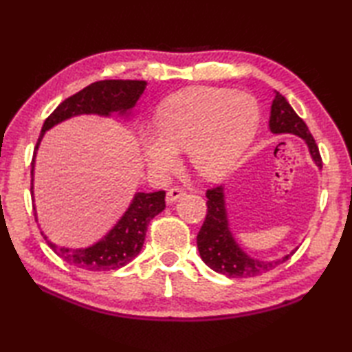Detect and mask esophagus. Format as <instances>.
<instances>
[{
	"mask_svg": "<svg viewBox=\"0 0 352 352\" xmlns=\"http://www.w3.org/2000/svg\"><path fill=\"white\" fill-rule=\"evenodd\" d=\"M182 196H185V190L181 188V186H173V188H170L167 191V203L168 205H171V203H175L177 199H181Z\"/></svg>",
	"mask_w": 352,
	"mask_h": 352,
	"instance_id": "obj_1",
	"label": "esophagus"
}]
</instances>
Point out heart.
I'll return each mask as SVG.
<instances>
[{
  "instance_id": "heart-1",
  "label": "heart",
  "mask_w": 352,
  "mask_h": 352,
  "mask_svg": "<svg viewBox=\"0 0 352 352\" xmlns=\"http://www.w3.org/2000/svg\"><path fill=\"white\" fill-rule=\"evenodd\" d=\"M256 99L228 89L199 87L171 96L158 114V131L146 132L143 149L149 167L166 173L186 149L192 168L221 179L236 167L259 126Z\"/></svg>"
}]
</instances>
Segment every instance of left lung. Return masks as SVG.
Instances as JSON below:
<instances>
[{
	"mask_svg": "<svg viewBox=\"0 0 352 352\" xmlns=\"http://www.w3.org/2000/svg\"><path fill=\"white\" fill-rule=\"evenodd\" d=\"M270 128L274 134H295L301 137L309 146L311 158L315 160L319 168H322L321 153H319L318 144L314 135L310 134L307 124L292 110L286 98L280 93H277L274 100H272ZM206 197L208 214L197 235V247L201 261L210 270L233 278H252L277 268L278 265H282L292 256L287 254L283 259L271 262L256 261L253 257L247 256L239 248L229 230L223 186L209 188L206 191Z\"/></svg>",
	"mask_w": 352,
	"mask_h": 352,
	"instance_id": "1",
	"label": "left lung"
}]
</instances>
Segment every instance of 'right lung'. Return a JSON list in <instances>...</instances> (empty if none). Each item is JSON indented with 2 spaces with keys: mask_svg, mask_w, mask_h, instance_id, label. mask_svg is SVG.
Here are the masks:
<instances>
[{
  "mask_svg": "<svg viewBox=\"0 0 352 352\" xmlns=\"http://www.w3.org/2000/svg\"><path fill=\"white\" fill-rule=\"evenodd\" d=\"M146 84V81L105 80L87 85L81 91L65 99L48 116L42 126L41 135H38L36 149L45 131L69 119V117L78 114L108 116L113 111H128L142 96ZM33 168L34 156L33 162H31V176H33ZM164 208H166V191L138 192L126 212L120 218V221L98 244L81 250L63 248L50 241L48 245L66 263L74 265L76 268L91 272L119 270L128 265L132 259H135V256L144 244L147 226L153 217L162 212Z\"/></svg>",
  "mask_w": 352,
  "mask_h": 352,
  "instance_id": "right-lung-1",
  "label": "right lung"
}]
</instances>
